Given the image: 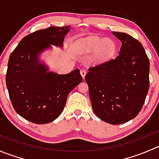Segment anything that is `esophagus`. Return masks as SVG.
Listing matches in <instances>:
<instances>
[{
    "label": "esophagus",
    "instance_id": "esophagus-1",
    "mask_svg": "<svg viewBox=\"0 0 159 159\" xmlns=\"http://www.w3.org/2000/svg\"><path fill=\"white\" fill-rule=\"evenodd\" d=\"M80 73H81L82 78H84V77H85V75H86V70L84 69H81V70H80Z\"/></svg>",
    "mask_w": 159,
    "mask_h": 159
}]
</instances>
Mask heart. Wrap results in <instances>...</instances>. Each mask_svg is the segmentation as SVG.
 Listing matches in <instances>:
<instances>
[{"label": "heart", "mask_w": 159, "mask_h": 159, "mask_svg": "<svg viewBox=\"0 0 159 159\" xmlns=\"http://www.w3.org/2000/svg\"><path fill=\"white\" fill-rule=\"evenodd\" d=\"M77 48L81 54L94 52V59L98 62L108 60L116 51V44L114 40L98 36H90L81 40Z\"/></svg>", "instance_id": "1"}]
</instances>
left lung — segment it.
Segmentation results:
<instances>
[{
    "label": "left lung",
    "instance_id": "obj_1",
    "mask_svg": "<svg viewBox=\"0 0 159 159\" xmlns=\"http://www.w3.org/2000/svg\"><path fill=\"white\" fill-rule=\"evenodd\" d=\"M121 41L116 58L91 67L85 81L94 114L111 125L125 123L142 110L149 89V59L129 34L113 32Z\"/></svg>",
    "mask_w": 159,
    "mask_h": 159
}]
</instances>
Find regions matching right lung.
Instances as JSON below:
<instances>
[{
	"label": "right lung",
	"mask_w": 159,
	"mask_h": 159,
	"mask_svg": "<svg viewBox=\"0 0 159 159\" xmlns=\"http://www.w3.org/2000/svg\"><path fill=\"white\" fill-rule=\"evenodd\" d=\"M69 27L51 26L25 36L11 53L6 84L15 111L35 124L54 121L63 111L67 97L82 81L80 70L67 75L48 72L38 60L50 44L62 46Z\"/></svg>",
	"instance_id": "add662e5"
}]
</instances>
